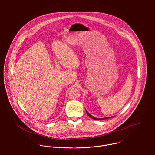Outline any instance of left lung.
<instances>
[{"label": "left lung", "mask_w": 155, "mask_h": 155, "mask_svg": "<svg viewBox=\"0 0 155 155\" xmlns=\"http://www.w3.org/2000/svg\"><path fill=\"white\" fill-rule=\"evenodd\" d=\"M86 114H87V115L89 116L90 118H93V120H105V119H108V118H112V117H106V118H95V117H93L92 115H91L89 113H88L87 112V110H86Z\"/></svg>", "instance_id": "1"}]
</instances>
